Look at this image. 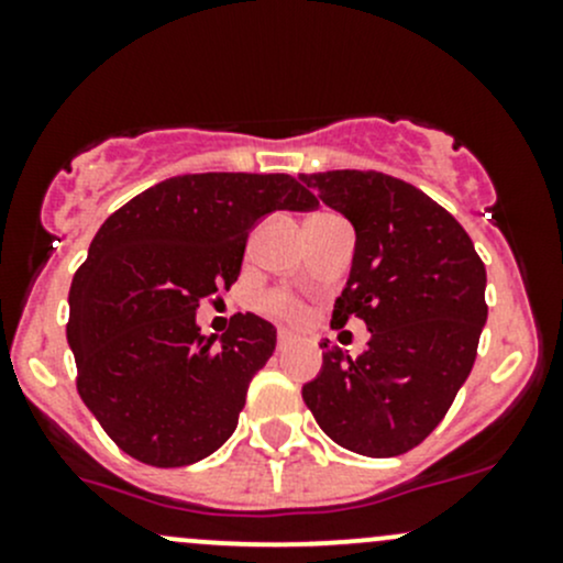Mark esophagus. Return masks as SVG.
I'll return each mask as SVG.
<instances>
[{"label":"esophagus","mask_w":563,"mask_h":563,"mask_svg":"<svg viewBox=\"0 0 563 563\" xmlns=\"http://www.w3.org/2000/svg\"><path fill=\"white\" fill-rule=\"evenodd\" d=\"M291 343H294V334L286 332V329H280V332H277V351H286Z\"/></svg>","instance_id":"1"}]
</instances>
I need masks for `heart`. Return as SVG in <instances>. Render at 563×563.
Here are the masks:
<instances>
[{"mask_svg":"<svg viewBox=\"0 0 563 563\" xmlns=\"http://www.w3.org/2000/svg\"><path fill=\"white\" fill-rule=\"evenodd\" d=\"M258 310L264 316L272 318H280V321H302L305 318V308L294 294L283 291V288H272V291L261 294L258 297Z\"/></svg>","mask_w":563,"mask_h":563,"instance_id":"obj_1","label":"heart"}]
</instances>
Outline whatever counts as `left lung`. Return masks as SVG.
Here are the masks:
<instances>
[{
	"mask_svg": "<svg viewBox=\"0 0 563 563\" xmlns=\"http://www.w3.org/2000/svg\"><path fill=\"white\" fill-rule=\"evenodd\" d=\"M302 181L356 231L332 327L360 318L371 332L356 360L323 340V367L302 397L334 444L402 455L439 428L474 367L487 321L485 264L463 225L408 181L351 168Z\"/></svg>",
	"mask_w": 563,
	"mask_h": 563,
	"instance_id": "obj_1",
	"label": "left lung"
}]
</instances>
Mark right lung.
<instances>
[{
  "instance_id": "right-lung-1",
  "label": "right lung",
  "mask_w": 563,
  "mask_h": 563,
  "mask_svg": "<svg viewBox=\"0 0 563 563\" xmlns=\"http://www.w3.org/2000/svg\"><path fill=\"white\" fill-rule=\"evenodd\" d=\"M316 207L288 174H185L100 225L73 277L67 343L78 395L119 450L179 468L231 439L277 334L236 313L214 340L198 332L196 310L234 286L264 214Z\"/></svg>"
}]
</instances>
